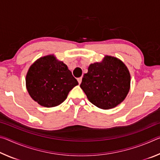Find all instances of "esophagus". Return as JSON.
<instances>
[{"label":"esophagus","mask_w":160,"mask_h":160,"mask_svg":"<svg viewBox=\"0 0 160 160\" xmlns=\"http://www.w3.org/2000/svg\"><path fill=\"white\" fill-rule=\"evenodd\" d=\"M78 83H79V84H80L81 82H82V77L78 78Z\"/></svg>","instance_id":"obj_1"}]
</instances>
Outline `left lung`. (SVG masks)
<instances>
[{
  "instance_id": "obj_1",
  "label": "left lung",
  "mask_w": 160,
  "mask_h": 160,
  "mask_svg": "<svg viewBox=\"0 0 160 160\" xmlns=\"http://www.w3.org/2000/svg\"><path fill=\"white\" fill-rule=\"evenodd\" d=\"M80 88L92 104L102 109H113L128 95L131 75L122 61L105 56L102 61L89 66Z\"/></svg>"
}]
</instances>
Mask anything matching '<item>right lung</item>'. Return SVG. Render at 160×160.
I'll use <instances>...</instances> for the list:
<instances>
[{
	"label": "right lung",
	"mask_w": 160,
	"mask_h": 160,
	"mask_svg": "<svg viewBox=\"0 0 160 160\" xmlns=\"http://www.w3.org/2000/svg\"><path fill=\"white\" fill-rule=\"evenodd\" d=\"M78 85L68 66L53 54L38 58L26 75V88L29 96L47 108L63 103L69 92Z\"/></svg>",
	"instance_id": "obj_1"
}]
</instances>
